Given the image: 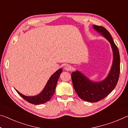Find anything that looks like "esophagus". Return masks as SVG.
Returning a JSON list of instances; mask_svg holds the SVG:
<instances>
[{"label":"esophagus","instance_id":"esophagus-1","mask_svg":"<svg viewBox=\"0 0 128 128\" xmlns=\"http://www.w3.org/2000/svg\"><path fill=\"white\" fill-rule=\"evenodd\" d=\"M65 70L66 71H71L73 70V68L72 67V66H70V65H66V66H65Z\"/></svg>","mask_w":128,"mask_h":128}]
</instances>
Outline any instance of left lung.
Returning a JSON list of instances; mask_svg holds the SVG:
<instances>
[{"label": "left lung", "mask_w": 128, "mask_h": 128, "mask_svg": "<svg viewBox=\"0 0 128 128\" xmlns=\"http://www.w3.org/2000/svg\"><path fill=\"white\" fill-rule=\"evenodd\" d=\"M93 29L104 37L111 44L113 60L109 73L100 81H93L80 71L76 70L71 77L76 92L80 98L88 102L95 103L104 98L116 87L120 74V60L118 47L108 30L102 26L93 25Z\"/></svg>", "instance_id": "8db88e82"}]
</instances>
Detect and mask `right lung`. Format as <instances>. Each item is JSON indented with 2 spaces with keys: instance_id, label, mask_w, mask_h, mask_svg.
<instances>
[{
  "instance_id": "1",
  "label": "right lung",
  "mask_w": 128,
  "mask_h": 128,
  "mask_svg": "<svg viewBox=\"0 0 128 128\" xmlns=\"http://www.w3.org/2000/svg\"><path fill=\"white\" fill-rule=\"evenodd\" d=\"M62 69L60 68L54 73L48 80L43 90L40 94L36 95L26 96V95L18 92L16 89L15 90L23 99H24L30 103L36 105L44 103L50 100L52 96H53L54 92H55L58 79H59L60 74L62 73Z\"/></svg>"
}]
</instances>
